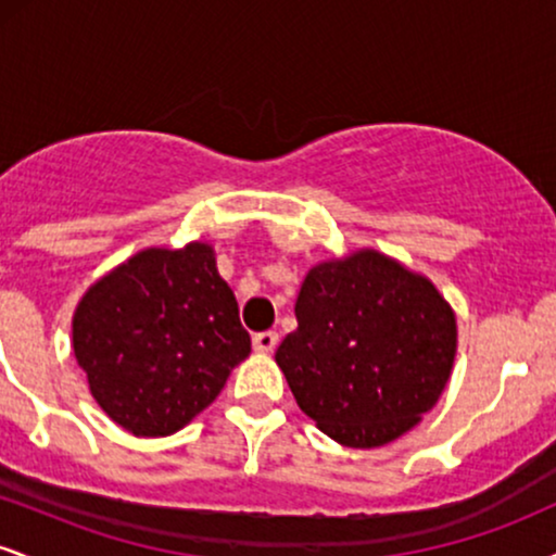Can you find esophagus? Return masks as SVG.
<instances>
[{
    "label": "esophagus",
    "mask_w": 556,
    "mask_h": 556,
    "mask_svg": "<svg viewBox=\"0 0 556 556\" xmlns=\"http://www.w3.org/2000/svg\"><path fill=\"white\" fill-rule=\"evenodd\" d=\"M279 344V334L277 331H258V334H253V348L258 350V353H271L274 348Z\"/></svg>",
    "instance_id": "1"
}]
</instances>
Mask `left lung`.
Instances as JSON below:
<instances>
[{
	"mask_svg": "<svg viewBox=\"0 0 556 556\" xmlns=\"http://www.w3.org/2000/svg\"><path fill=\"white\" fill-rule=\"evenodd\" d=\"M298 329L277 366L327 437L371 450L402 437L442 397L457 350L455 314L420 274L376 251L308 271Z\"/></svg>",
	"mask_w": 556,
	"mask_h": 556,
	"instance_id": "left-lung-1",
	"label": "left lung"
}]
</instances>
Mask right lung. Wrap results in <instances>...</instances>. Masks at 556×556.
<instances>
[{
  "mask_svg": "<svg viewBox=\"0 0 556 556\" xmlns=\"http://www.w3.org/2000/svg\"><path fill=\"white\" fill-rule=\"evenodd\" d=\"M73 348L93 400L136 437H167L216 400L251 353L212 245L149 248L83 295Z\"/></svg>",
  "mask_w": 556,
  "mask_h": 556,
  "instance_id": "1",
  "label": "right lung"
}]
</instances>
